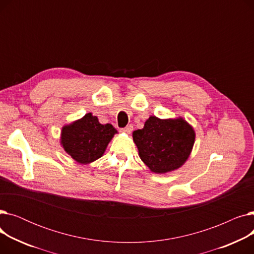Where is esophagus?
I'll list each match as a JSON object with an SVG mask.
<instances>
[{
    "mask_svg": "<svg viewBox=\"0 0 254 254\" xmlns=\"http://www.w3.org/2000/svg\"><path fill=\"white\" fill-rule=\"evenodd\" d=\"M131 130H132V126H131V125L127 126V127H125V128H122V129H120V131L126 132V134H130Z\"/></svg>",
    "mask_w": 254,
    "mask_h": 254,
    "instance_id": "34e87169",
    "label": "esophagus"
}]
</instances>
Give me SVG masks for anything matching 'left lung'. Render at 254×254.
<instances>
[{"mask_svg": "<svg viewBox=\"0 0 254 254\" xmlns=\"http://www.w3.org/2000/svg\"><path fill=\"white\" fill-rule=\"evenodd\" d=\"M142 162L155 174L182 167L190 157L195 132L182 117L161 119L150 116L142 129L132 132Z\"/></svg>", "mask_w": 254, "mask_h": 254, "instance_id": "8db88e82", "label": "left lung"}]
</instances>
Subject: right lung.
I'll return each instance as SVG.
<instances>
[{
    "instance_id": "1",
    "label": "right lung",
    "mask_w": 254,
    "mask_h": 254,
    "mask_svg": "<svg viewBox=\"0 0 254 254\" xmlns=\"http://www.w3.org/2000/svg\"><path fill=\"white\" fill-rule=\"evenodd\" d=\"M115 134L117 130L112 125H102L97 116L87 113L63 127L61 145L75 162L87 165L103 156Z\"/></svg>"
}]
</instances>
